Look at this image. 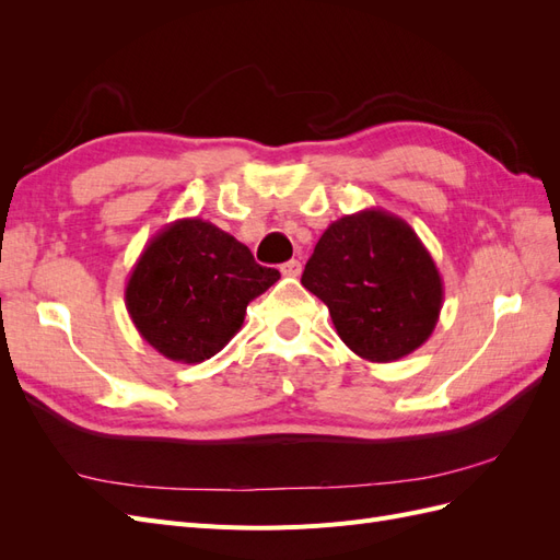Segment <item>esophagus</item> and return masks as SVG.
<instances>
[{
    "instance_id": "1",
    "label": "esophagus",
    "mask_w": 560,
    "mask_h": 560,
    "mask_svg": "<svg viewBox=\"0 0 560 560\" xmlns=\"http://www.w3.org/2000/svg\"><path fill=\"white\" fill-rule=\"evenodd\" d=\"M280 270H282V276H287V278H299L301 276V261L299 259L287 261V264L280 266Z\"/></svg>"
}]
</instances>
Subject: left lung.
Returning <instances> with one entry per match:
<instances>
[{
  "label": "left lung",
  "instance_id": "1",
  "mask_svg": "<svg viewBox=\"0 0 560 560\" xmlns=\"http://www.w3.org/2000/svg\"><path fill=\"white\" fill-rule=\"evenodd\" d=\"M301 284L325 301L341 341L378 364L425 343L444 306L432 254L404 219L378 208L329 224Z\"/></svg>",
  "mask_w": 560,
  "mask_h": 560
}]
</instances>
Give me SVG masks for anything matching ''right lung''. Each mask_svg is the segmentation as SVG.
I'll return each instance as SVG.
<instances>
[{"instance_id":"1","label":"right lung","mask_w":560,"mask_h":560,"mask_svg":"<svg viewBox=\"0 0 560 560\" xmlns=\"http://www.w3.org/2000/svg\"><path fill=\"white\" fill-rule=\"evenodd\" d=\"M276 268L206 219L161 229L132 266L126 308L144 341L184 364L210 360L238 334L247 303L278 282Z\"/></svg>"}]
</instances>
